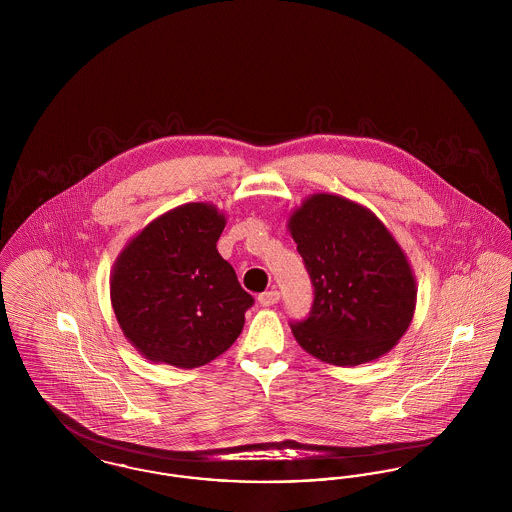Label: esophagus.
<instances>
[{"label": "esophagus", "mask_w": 512, "mask_h": 512, "mask_svg": "<svg viewBox=\"0 0 512 512\" xmlns=\"http://www.w3.org/2000/svg\"><path fill=\"white\" fill-rule=\"evenodd\" d=\"M280 301V293L276 292V290H270V292L261 293L259 295V303L263 305V307H272V305H276Z\"/></svg>", "instance_id": "esophagus-1"}]
</instances>
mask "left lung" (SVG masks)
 Instances as JSON below:
<instances>
[{"label": "left lung", "instance_id": "8db88e82", "mask_svg": "<svg viewBox=\"0 0 512 512\" xmlns=\"http://www.w3.org/2000/svg\"><path fill=\"white\" fill-rule=\"evenodd\" d=\"M288 230L315 286L309 317L293 338L318 361L357 366L403 338L416 307L413 267L388 226L336 194H313L293 209Z\"/></svg>", "mask_w": 512, "mask_h": 512}]
</instances>
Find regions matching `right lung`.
I'll use <instances>...</instances> for the list:
<instances>
[{
  "label": "right lung",
  "mask_w": 512,
  "mask_h": 512,
  "mask_svg": "<svg viewBox=\"0 0 512 512\" xmlns=\"http://www.w3.org/2000/svg\"><path fill=\"white\" fill-rule=\"evenodd\" d=\"M224 226L213 203H186L151 220L115 259L111 305L147 361L197 368L242 334L253 297L220 257Z\"/></svg>",
  "instance_id": "1"
}]
</instances>
